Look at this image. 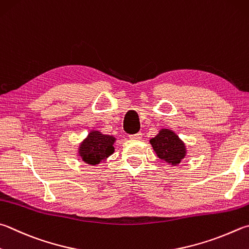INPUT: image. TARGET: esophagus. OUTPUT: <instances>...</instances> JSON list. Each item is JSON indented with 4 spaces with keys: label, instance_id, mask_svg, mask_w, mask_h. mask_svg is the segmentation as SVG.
<instances>
[{
    "label": "esophagus",
    "instance_id": "34e87169",
    "mask_svg": "<svg viewBox=\"0 0 249 249\" xmlns=\"http://www.w3.org/2000/svg\"><path fill=\"white\" fill-rule=\"evenodd\" d=\"M142 137V133H136V134H133V135H129V138L133 139V140H140Z\"/></svg>",
    "mask_w": 249,
    "mask_h": 249
}]
</instances>
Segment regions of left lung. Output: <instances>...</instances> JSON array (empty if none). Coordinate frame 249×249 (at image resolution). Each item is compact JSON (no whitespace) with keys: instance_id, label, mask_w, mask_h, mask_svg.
<instances>
[{"instance_id":"left-lung-1","label":"left lung","mask_w":249,"mask_h":249,"mask_svg":"<svg viewBox=\"0 0 249 249\" xmlns=\"http://www.w3.org/2000/svg\"><path fill=\"white\" fill-rule=\"evenodd\" d=\"M150 143L161 160L174 166L178 165L186 156L185 143L171 129H160L159 134L150 139Z\"/></svg>"}]
</instances>
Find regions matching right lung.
<instances>
[{
  "mask_svg": "<svg viewBox=\"0 0 249 249\" xmlns=\"http://www.w3.org/2000/svg\"><path fill=\"white\" fill-rule=\"evenodd\" d=\"M115 140V137L111 135H103L99 130H91L79 144L78 155L87 164L97 165L114 152L113 144Z\"/></svg>",
  "mask_w": 249,
  "mask_h": 249,
  "instance_id": "obj_1",
  "label": "right lung"
}]
</instances>
